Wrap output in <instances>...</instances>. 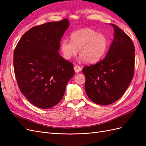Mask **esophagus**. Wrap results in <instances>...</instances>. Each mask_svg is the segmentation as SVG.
I'll return each mask as SVG.
<instances>
[{"instance_id": "34e87169", "label": "esophagus", "mask_w": 146, "mask_h": 146, "mask_svg": "<svg viewBox=\"0 0 146 146\" xmlns=\"http://www.w3.org/2000/svg\"><path fill=\"white\" fill-rule=\"evenodd\" d=\"M74 70H75V71H76V72H79L80 71H81L82 68L80 67V66H78V65H75V66H74Z\"/></svg>"}]
</instances>
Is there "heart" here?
<instances>
[{
	"instance_id": "1",
	"label": "heart",
	"mask_w": 146,
	"mask_h": 146,
	"mask_svg": "<svg viewBox=\"0 0 146 146\" xmlns=\"http://www.w3.org/2000/svg\"><path fill=\"white\" fill-rule=\"evenodd\" d=\"M70 41L64 39L61 43V50L66 59L69 60L77 54L86 63L99 61L107 51L108 40L102 33H98L91 29H82L70 34Z\"/></svg>"
}]
</instances>
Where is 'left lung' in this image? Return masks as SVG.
Segmentation results:
<instances>
[{
	"label": "left lung",
	"instance_id": "left-lung-1",
	"mask_svg": "<svg viewBox=\"0 0 146 146\" xmlns=\"http://www.w3.org/2000/svg\"><path fill=\"white\" fill-rule=\"evenodd\" d=\"M114 39L105 58L96 64L85 66V89L91 100L109 105L120 99L134 76L135 46L131 39L117 25Z\"/></svg>",
	"mask_w": 146,
	"mask_h": 146
}]
</instances>
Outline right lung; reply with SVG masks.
Listing matches in <instances>:
<instances>
[{
  "label": "right lung",
  "instance_id": "1",
  "mask_svg": "<svg viewBox=\"0 0 146 146\" xmlns=\"http://www.w3.org/2000/svg\"><path fill=\"white\" fill-rule=\"evenodd\" d=\"M68 19L35 26L26 32L15 47V74L21 92L31 104L48 109L62 99L75 74L73 63L60 56L61 38Z\"/></svg>",
  "mask_w": 146,
  "mask_h": 146
}]
</instances>
